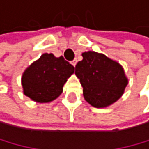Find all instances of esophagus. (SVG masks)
Segmentation results:
<instances>
[{
    "mask_svg": "<svg viewBox=\"0 0 149 149\" xmlns=\"http://www.w3.org/2000/svg\"><path fill=\"white\" fill-rule=\"evenodd\" d=\"M76 63H77V61H76V60H74L73 61H72V64H73V66H74V67L76 65Z\"/></svg>",
    "mask_w": 149,
    "mask_h": 149,
    "instance_id": "obj_1",
    "label": "esophagus"
}]
</instances>
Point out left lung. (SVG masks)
I'll use <instances>...</instances> for the list:
<instances>
[{
  "instance_id": "1",
  "label": "left lung",
  "mask_w": 149,
  "mask_h": 149,
  "mask_svg": "<svg viewBox=\"0 0 149 149\" xmlns=\"http://www.w3.org/2000/svg\"><path fill=\"white\" fill-rule=\"evenodd\" d=\"M83 60L75 66V75L83 87V96L89 104L104 108L123 95L128 78L121 64L104 54L82 53Z\"/></svg>"
}]
</instances>
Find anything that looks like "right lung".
Returning a JSON list of instances; mask_svg holds the SVG:
<instances>
[{
    "instance_id": "obj_1",
    "label": "right lung",
    "mask_w": 149,
    "mask_h": 149,
    "mask_svg": "<svg viewBox=\"0 0 149 149\" xmlns=\"http://www.w3.org/2000/svg\"><path fill=\"white\" fill-rule=\"evenodd\" d=\"M74 73V67L62 56L45 53L23 72V93L33 102H50L62 93L63 85Z\"/></svg>"
}]
</instances>
